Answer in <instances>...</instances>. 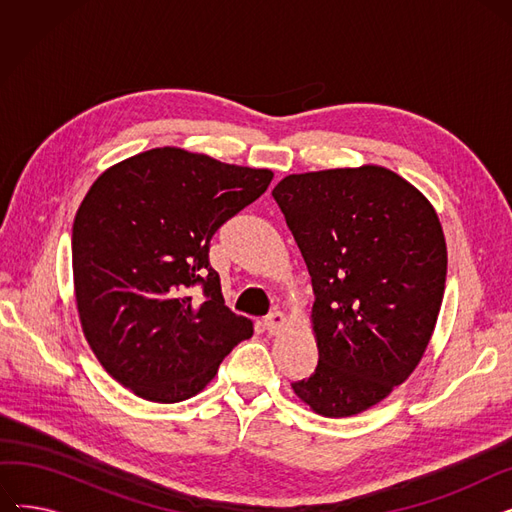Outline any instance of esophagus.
I'll list each match as a JSON object with an SVG mask.
<instances>
[{
	"label": "esophagus",
	"mask_w": 512,
	"mask_h": 512,
	"mask_svg": "<svg viewBox=\"0 0 512 512\" xmlns=\"http://www.w3.org/2000/svg\"><path fill=\"white\" fill-rule=\"evenodd\" d=\"M284 321H286L284 313H282V311H274V313H270V315H267V317L261 321V326H263V330H265L267 334L274 336V334H278V332L282 330Z\"/></svg>",
	"instance_id": "esophagus-1"
}]
</instances>
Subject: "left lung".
<instances>
[{
  "label": "left lung",
  "instance_id": "8db88e82",
  "mask_svg": "<svg viewBox=\"0 0 512 512\" xmlns=\"http://www.w3.org/2000/svg\"><path fill=\"white\" fill-rule=\"evenodd\" d=\"M272 197L315 294L319 361L292 390L324 417L367 411L409 378L432 338L446 284L438 215L380 166L292 174Z\"/></svg>",
  "mask_w": 512,
  "mask_h": 512
}]
</instances>
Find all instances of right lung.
I'll list each match as a JSON object with an SVG mask.
<instances>
[{
	"mask_svg": "<svg viewBox=\"0 0 512 512\" xmlns=\"http://www.w3.org/2000/svg\"><path fill=\"white\" fill-rule=\"evenodd\" d=\"M272 178L161 147L95 180L72 226L76 305L93 353L124 388L186 400L251 338V321L224 305L209 242Z\"/></svg>",
	"mask_w": 512,
	"mask_h": 512,
	"instance_id": "add662e5",
	"label": "right lung"
}]
</instances>
